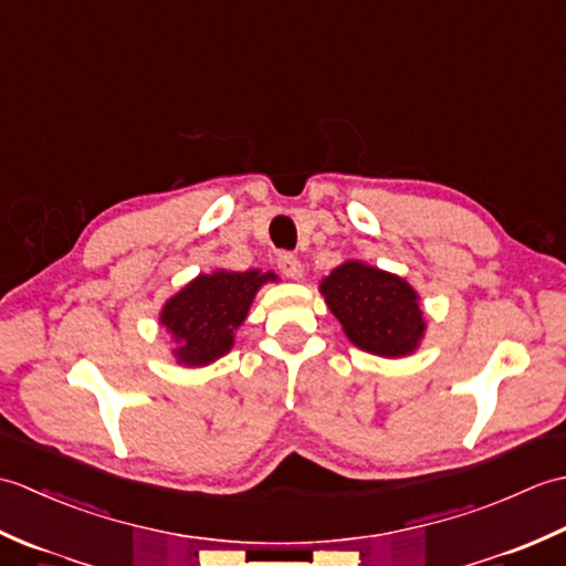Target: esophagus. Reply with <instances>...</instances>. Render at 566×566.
<instances>
[{
	"label": "esophagus",
	"instance_id": "34e87169",
	"mask_svg": "<svg viewBox=\"0 0 566 566\" xmlns=\"http://www.w3.org/2000/svg\"><path fill=\"white\" fill-rule=\"evenodd\" d=\"M276 264H280V272L284 274V276H290V280H302L304 276V268H302V262H298L294 255H280V260H276Z\"/></svg>",
	"mask_w": 566,
	"mask_h": 566
}]
</instances>
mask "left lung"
Listing matches in <instances>:
<instances>
[{
    "label": "left lung",
    "mask_w": 566,
    "mask_h": 566,
    "mask_svg": "<svg viewBox=\"0 0 566 566\" xmlns=\"http://www.w3.org/2000/svg\"><path fill=\"white\" fill-rule=\"evenodd\" d=\"M321 294L343 333L377 357H408L426 338L420 296L403 276L363 260H345L321 280Z\"/></svg>",
    "instance_id": "left-lung-1"
}]
</instances>
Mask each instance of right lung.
I'll list each match as a JSON object with an SVG mask.
<instances>
[{"label": "right lung", "instance_id": "obj_1", "mask_svg": "<svg viewBox=\"0 0 566 566\" xmlns=\"http://www.w3.org/2000/svg\"><path fill=\"white\" fill-rule=\"evenodd\" d=\"M280 282L274 272L213 270L197 274L160 308V326L170 335L177 365L197 369L231 353L235 331L243 326L258 292Z\"/></svg>", "mask_w": 566, "mask_h": 566}]
</instances>
